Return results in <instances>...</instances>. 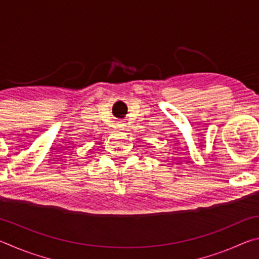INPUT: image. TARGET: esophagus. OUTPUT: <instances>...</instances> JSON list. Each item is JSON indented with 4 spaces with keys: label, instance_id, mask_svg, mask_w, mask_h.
I'll use <instances>...</instances> for the list:
<instances>
[{
    "label": "esophagus",
    "instance_id": "esophagus-1",
    "mask_svg": "<svg viewBox=\"0 0 259 259\" xmlns=\"http://www.w3.org/2000/svg\"><path fill=\"white\" fill-rule=\"evenodd\" d=\"M122 126H123V124H121V123L117 124V128H122Z\"/></svg>",
    "mask_w": 259,
    "mask_h": 259
}]
</instances>
